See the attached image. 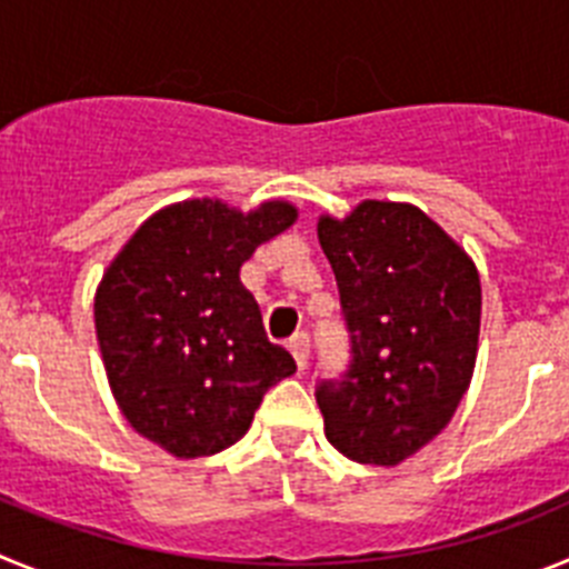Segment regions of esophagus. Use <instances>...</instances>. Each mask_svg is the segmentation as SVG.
I'll return each mask as SVG.
<instances>
[{
  "label": "esophagus",
  "mask_w": 569,
  "mask_h": 569,
  "mask_svg": "<svg viewBox=\"0 0 569 569\" xmlns=\"http://www.w3.org/2000/svg\"><path fill=\"white\" fill-rule=\"evenodd\" d=\"M290 353H293L296 365H299V370H305L308 367V356H310V336L305 333V330H299V333L290 339Z\"/></svg>",
  "instance_id": "obj_1"
}]
</instances>
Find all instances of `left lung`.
I'll use <instances>...</instances> for the list:
<instances>
[{
    "label": "left lung",
    "mask_w": 569,
    "mask_h": 569,
    "mask_svg": "<svg viewBox=\"0 0 569 569\" xmlns=\"http://www.w3.org/2000/svg\"><path fill=\"white\" fill-rule=\"evenodd\" d=\"M350 356L316 381L330 445L361 465H399L453 419L476 365L479 273L413 204L361 202L325 216Z\"/></svg>",
    "instance_id": "8db88e82"
}]
</instances>
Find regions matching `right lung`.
Returning a JSON list of instances; mask_svg holds the SVG:
<instances>
[{
	"label": "right lung",
	"mask_w": 569,
	"mask_h": 569,
	"mask_svg": "<svg viewBox=\"0 0 569 569\" xmlns=\"http://www.w3.org/2000/svg\"><path fill=\"white\" fill-rule=\"evenodd\" d=\"M296 208L239 213L193 199L150 216L97 293V336L124 419L179 459L213 456L248 433L293 356L264 333L239 268Z\"/></svg>",
	"instance_id": "add662e5"
}]
</instances>
